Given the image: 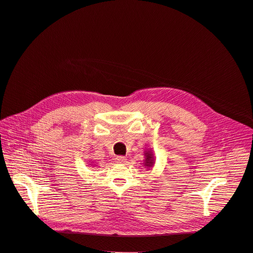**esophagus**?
Returning a JSON list of instances; mask_svg holds the SVG:
<instances>
[{"label":"esophagus","instance_id":"obj_1","mask_svg":"<svg viewBox=\"0 0 253 253\" xmlns=\"http://www.w3.org/2000/svg\"><path fill=\"white\" fill-rule=\"evenodd\" d=\"M125 160H126L125 156H117L116 157V163H118V164H123V163H125Z\"/></svg>","mask_w":253,"mask_h":253}]
</instances>
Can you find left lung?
<instances>
[{
    "label": "left lung",
    "instance_id": "left-lung-1",
    "mask_svg": "<svg viewBox=\"0 0 253 253\" xmlns=\"http://www.w3.org/2000/svg\"><path fill=\"white\" fill-rule=\"evenodd\" d=\"M144 156H145V159H144V167L147 169H151L155 164V158H154V155H153V151L151 149H147L146 151H144Z\"/></svg>",
    "mask_w": 253,
    "mask_h": 253
}]
</instances>
